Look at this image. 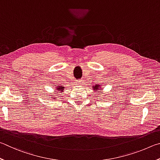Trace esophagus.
<instances>
[{
  "instance_id": "1",
  "label": "esophagus",
  "mask_w": 160,
  "mask_h": 160,
  "mask_svg": "<svg viewBox=\"0 0 160 160\" xmlns=\"http://www.w3.org/2000/svg\"><path fill=\"white\" fill-rule=\"evenodd\" d=\"M77 85H79V86L82 85V80L77 81Z\"/></svg>"
}]
</instances>
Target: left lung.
I'll return each mask as SVG.
<instances>
[{
	"label": "left lung",
	"instance_id": "obj_1",
	"mask_svg": "<svg viewBox=\"0 0 160 160\" xmlns=\"http://www.w3.org/2000/svg\"><path fill=\"white\" fill-rule=\"evenodd\" d=\"M92 88H93V90L95 91H98V92H99V94H102V92H101V91H99L100 90H102V86H100V85H99V84H96V85H95L94 86H93V87H92Z\"/></svg>",
	"mask_w": 160,
	"mask_h": 160
}]
</instances>
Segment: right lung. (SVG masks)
<instances>
[{"label": "right lung", "instance_id": "right-lung-1", "mask_svg": "<svg viewBox=\"0 0 160 160\" xmlns=\"http://www.w3.org/2000/svg\"><path fill=\"white\" fill-rule=\"evenodd\" d=\"M64 87H63V86H55V90L54 91V92H53L52 93H55V95H57V96H60V95H59V94H60V93H62V92L64 91ZM56 92H57V93L56 94ZM57 97L58 98H56V96H52V95H50L49 98L55 100V99L58 98V96H57Z\"/></svg>", "mask_w": 160, "mask_h": 160}]
</instances>
